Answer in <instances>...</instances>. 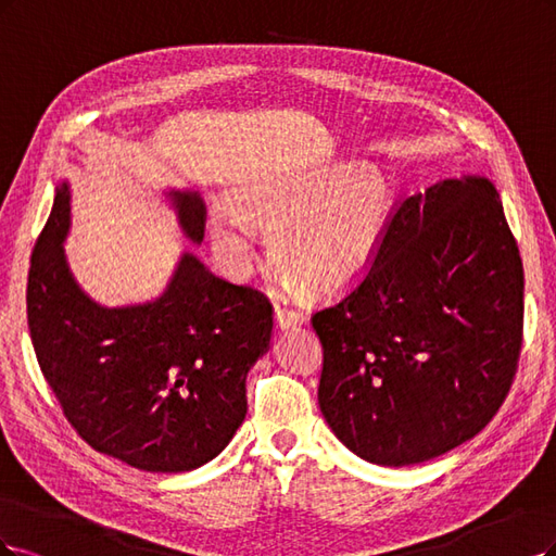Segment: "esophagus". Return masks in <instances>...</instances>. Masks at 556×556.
I'll use <instances>...</instances> for the list:
<instances>
[{
    "instance_id": "34e87169",
    "label": "esophagus",
    "mask_w": 556,
    "mask_h": 556,
    "mask_svg": "<svg viewBox=\"0 0 556 556\" xmlns=\"http://www.w3.org/2000/svg\"><path fill=\"white\" fill-rule=\"evenodd\" d=\"M275 320H277V326H279L281 330H286V328L302 326V324H304V314H302L300 309L289 307V304L275 302Z\"/></svg>"
}]
</instances>
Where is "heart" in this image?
<instances>
[{
    "instance_id": "heart-1",
    "label": "heart",
    "mask_w": 556,
    "mask_h": 556,
    "mask_svg": "<svg viewBox=\"0 0 556 556\" xmlns=\"http://www.w3.org/2000/svg\"><path fill=\"white\" fill-rule=\"evenodd\" d=\"M395 189L381 170L332 164L295 175H261L210 212L212 249L230 277L258 263V228L291 286L337 298L361 283L388 240Z\"/></svg>"
}]
</instances>
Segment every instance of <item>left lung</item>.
<instances>
[{
    "label": "left lung",
    "mask_w": 556,
    "mask_h": 556,
    "mask_svg": "<svg viewBox=\"0 0 556 556\" xmlns=\"http://www.w3.org/2000/svg\"><path fill=\"white\" fill-rule=\"evenodd\" d=\"M318 404L351 453L383 467L473 439L513 386L525 270L488 177L441 180L395 203L369 275L312 314Z\"/></svg>",
    "instance_id": "left-lung-1"
}]
</instances>
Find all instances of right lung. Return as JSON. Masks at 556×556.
Returning <instances> with one entry per match:
<instances>
[{
	"mask_svg": "<svg viewBox=\"0 0 556 556\" xmlns=\"http://www.w3.org/2000/svg\"><path fill=\"white\" fill-rule=\"evenodd\" d=\"M170 195L185 236L201 242L205 205L189 191ZM68 201L62 182L27 277V324L46 381L94 451L152 473L199 469L247 416V371L270 344L273 304L185 254L159 300L101 307L64 258Z\"/></svg>",
	"mask_w": 556,
	"mask_h": 556,
	"instance_id": "obj_1",
	"label": "right lung"
}]
</instances>
